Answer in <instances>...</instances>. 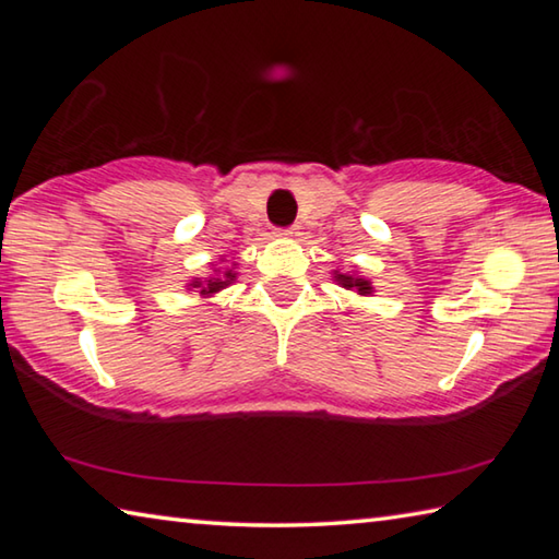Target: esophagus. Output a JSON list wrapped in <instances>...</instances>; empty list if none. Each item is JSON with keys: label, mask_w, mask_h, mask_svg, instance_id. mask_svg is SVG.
<instances>
[{"label": "esophagus", "mask_w": 559, "mask_h": 559, "mask_svg": "<svg viewBox=\"0 0 559 559\" xmlns=\"http://www.w3.org/2000/svg\"><path fill=\"white\" fill-rule=\"evenodd\" d=\"M276 234H278V236H296L298 231H296V226H290V229H278Z\"/></svg>", "instance_id": "34e87169"}]
</instances>
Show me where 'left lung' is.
I'll use <instances>...</instances> for the list:
<instances>
[{
	"mask_svg": "<svg viewBox=\"0 0 559 559\" xmlns=\"http://www.w3.org/2000/svg\"><path fill=\"white\" fill-rule=\"evenodd\" d=\"M333 278L337 286H343L345 290H355L357 296H372L374 293V286L370 278L359 276V273H340V271H333Z\"/></svg>",
	"mask_w": 559,
	"mask_h": 559,
	"instance_id": "8db88e82",
	"label": "left lung"
}]
</instances>
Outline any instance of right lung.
Wrapping results in <instances>:
<instances>
[{
  "label": "right lung",
  "mask_w": 559,
  "mask_h": 559,
  "mask_svg": "<svg viewBox=\"0 0 559 559\" xmlns=\"http://www.w3.org/2000/svg\"><path fill=\"white\" fill-rule=\"evenodd\" d=\"M222 263H224V259L212 263V273L206 278H192V281H189L187 283V290H194L197 288V293H200V298H212L214 293H219L226 286H231V283L236 281V276H239V273L234 271L236 266H239V263L234 261L231 266H226V269H222Z\"/></svg>",
  "instance_id": "1"
}]
</instances>
